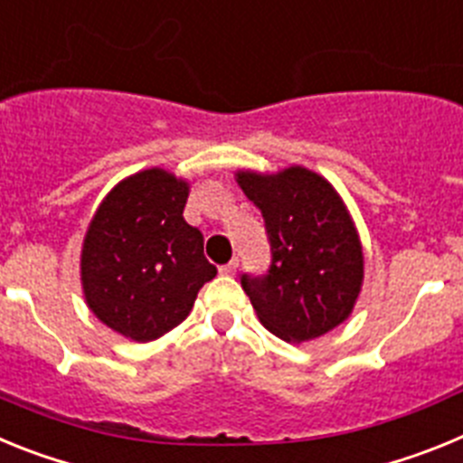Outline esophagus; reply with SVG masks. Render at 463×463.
<instances>
[{
    "mask_svg": "<svg viewBox=\"0 0 463 463\" xmlns=\"http://www.w3.org/2000/svg\"><path fill=\"white\" fill-rule=\"evenodd\" d=\"M236 269H239V260H232L229 264L220 267V273H222V276H234Z\"/></svg>",
    "mask_w": 463,
    "mask_h": 463,
    "instance_id": "esophagus-1",
    "label": "esophagus"
}]
</instances>
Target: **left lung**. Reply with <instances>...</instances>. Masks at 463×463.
<instances>
[{
    "instance_id": "1",
    "label": "left lung",
    "mask_w": 463,
    "mask_h": 463,
    "mask_svg": "<svg viewBox=\"0 0 463 463\" xmlns=\"http://www.w3.org/2000/svg\"><path fill=\"white\" fill-rule=\"evenodd\" d=\"M239 185L260 206L271 245L267 273L241 276L261 325L292 343L341 325L364 278L362 245L341 196L301 166L276 175L243 171Z\"/></svg>"
}]
</instances>
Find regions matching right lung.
<instances>
[{
  "mask_svg": "<svg viewBox=\"0 0 463 463\" xmlns=\"http://www.w3.org/2000/svg\"><path fill=\"white\" fill-rule=\"evenodd\" d=\"M185 203L187 183L148 169L113 187L90 224L85 298L122 336L153 341L178 326L218 273L203 257V234L183 218Z\"/></svg>",
  "mask_w": 463,
  "mask_h": 463,
  "instance_id": "1",
  "label": "right lung"
}]
</instances>
